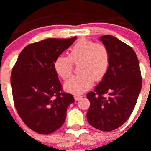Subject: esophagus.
<instances>
[{
	"instance_id": "esophagus-1",
	"label": "esophagus",
	"mask_w": 151,
	"mask_h": 151,
	"mask_svg": "<svg viewBox=\"0 0 151 151\" xmlns=\"http://www.w3.org/2000/svg\"><path fill=\"white\" fill-rule=\"evenodd\" d=\"M82 97V95H81V94H75L74 95L75 101H78V100L81 99Z\"/></svg>"
}]
</instances>
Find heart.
Instances as JSON below:
<instances>
[{
    "label": "heart",
    "mask_w": 151,
    "mask_h": 151,
    "mask_svg": "<svg viewBox=\"0 0 151 151\" xmlns=\"http://www.w3.org/2000/svg\"><path fill=\"white\" fill-rule=\"evenodd\" d=\"M110 63L109 50L103 44L80 40L72 47L69 56L60 55L54 61V69L63 80H67L78 63L79 73L66 82L64 88L73 94H81L88 90L94 81L99 82L107 73Z\"/></svg>",
    "instance_id": "heart-1"
}]
</instances>
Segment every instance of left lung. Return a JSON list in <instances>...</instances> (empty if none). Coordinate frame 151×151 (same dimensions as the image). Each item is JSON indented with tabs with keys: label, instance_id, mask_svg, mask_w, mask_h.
Wrapping results in <instances>:
<instances>
[{
	"label": "left lung",
	"instance_id": "8db88e82",
	"mask_svg": "<svg viewBox=\"0 0 151 151\" xmlns=\"http://www.w3.org/2000/svg\"><path fill=\"white\" fill-rule=\"evenodd\" d=\"M100 40L110 52V66L94 91L87 94L90 106L86 116L94 128L110 132L123 125L133 112L142 79L138 57L130 46L112 35Z\"/></svg>",
	"mask_w": 151,
	"mask_h": 151
}]
</instances>
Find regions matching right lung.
<instances>
[{"instance_id": "obj_1", "label": "right lung", "mask_w": 151, "mask_h": 151, "mask_svg": "<svg viewBox=\"0 0 151 151\" xmlns=\"http://www.w3.org/2000/svg\"><path fill=\"white\" fill-rule=\"evenodd\" d=\"M76 38H47L30 44L12 69L10 82L16 110L24 123L38 134H49L60 129L67 107L74 102L73 96L63 90L54 61Z\"/></svg>"}]
</instances>
